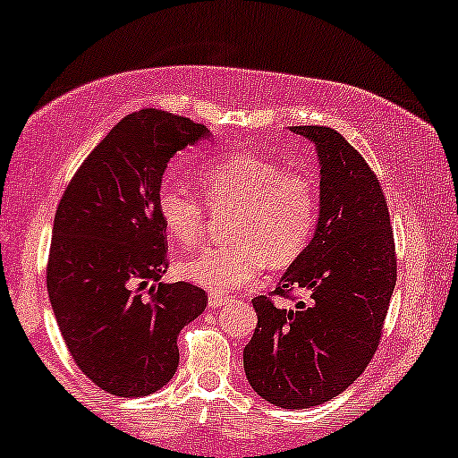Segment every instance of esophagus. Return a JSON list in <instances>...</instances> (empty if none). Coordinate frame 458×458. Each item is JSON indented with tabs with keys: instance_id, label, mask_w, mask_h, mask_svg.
Here are the masks:
<instances>
[{
	"instance_id": "1",
	"label": "esophagus",
	"mask_w": 458,
	"mask_h": 458,
	"mask_svg": "<svg viewBox=\"0 0 458 458\" xmlns=\"http://www.w3.org/2000/svg\"><path fill=\"white\" fill-rule=\"evenodd\" d=\"M227 302H231L229 296H223V293H208V306H212V309H218V306H225Z\"/></svg>"
}]
</instances>
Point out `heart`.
Returning <instances> with one entry per match:
<instances>
[{"mask_svg":"<svg viewBox=\"0 0 458 458\" xmlns=\"http://www.w3.org/2000/svg\"><path fill=\"white\" fill-rule=\"evenodd\" d=\"M204 199L165 181L156 210L179 246L204 240L210 210L229 212L227 246L204 248L179 262V275L215 293H227L259 279L262 268H285L310 246L318 223L317 181L285 162L237 152L196 168Z\"/></svg>","mask_w":458,"mask_h":458,"instance_id":"obj_1","label":"heart"}]
</instances>
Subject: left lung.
Here are the masks:
<instances>
[{
  "instance_id": "obj_1",
  "label": "left lung",
  "mask_w": 458,
  "mask_h": 458,
  "mask_svg": "<svg viewBox=\"0 0 458 458\" xmlns=\"http://www.w3.org/2000/svg\"><path fill=\"white\" fill-rule=\"evenodd\" d=\"M317 146L321 210L315 237L268 296L252 300L259 325L243 348L254 392L281 409H310L342 394L371 362L396 285L386 196L367 160L329 127H292ZM296 286L309 303L279 310L271 295Z\"/></svg>"
}]
</instances>
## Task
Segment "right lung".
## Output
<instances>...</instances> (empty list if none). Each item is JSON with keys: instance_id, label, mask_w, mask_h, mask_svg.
<instances>
[{"instance_id": "add662e5", "label": "right lung", "mask_w": 458, "mask_h": 458, "mask_svg": "<svg viewBox=\"0 0 458 458\" xmlns=\"http://www.w3.org/2000/svg\"><path fill=\"white\" fill-rule=\"evenodd\" d=\"M204 124L165 110L124 116L87 156L55 210L47 293L77 367L104 392L140 398L168 384L177 337L208 304L202 287L160 284L162 173Z\"/></svg>"}]
</instances>
